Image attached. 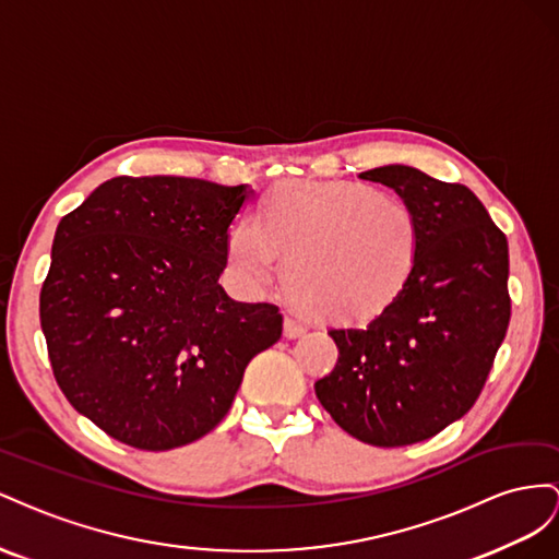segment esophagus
Segmentation results:
<instances>
[{"label":"esophagus","mask_w":559,"mask_h":559,"mask_svg":"<svg viewBox=\"0 0 559 559\" xmlns=\"http://www.w3.org/2000/svg\"><path fill=\"white\" fill-rule=\"evenodd\" d=\"M283 328H285V334H288V337H299V334H305V332H307V323L301 321V318H297L295 313H288V316H285V323H283Z\"/></svg>","instance_id":"esophagus-1"}]
</instances>
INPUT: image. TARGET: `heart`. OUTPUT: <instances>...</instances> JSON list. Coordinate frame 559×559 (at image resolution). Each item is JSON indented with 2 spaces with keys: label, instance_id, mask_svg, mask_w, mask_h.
Here are the masks:
<instances>
[{
  "label": "heart",
  "instance_id": "obj_1",
  "mask_svg": "<svg viewBox=\"0 0 559 559\" xmlns=\"http://www.w3.org/2000/svg\"><path fill=\"white\" fill-rule=\"evenodd\" d=\"M421 227L403 199L356 182H285L262 215L229 234V260L252 290H271L288 262V285L318 318L358 323L405 290Z\"/></svg>",
  "mask_w": 559,
  "mask_h": 559
}]
</instances>
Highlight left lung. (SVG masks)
<instances>
[{"instance_id": "left-lung-1", "label": "left lung", "mask_w": 559, "mask_h": 559, "mask_svg": "<svg viewBox=\"0 0 559 559\" xmlns=\"http://www.w3.org/2000/svg\"><path fill=\"white\" fill-rule=\"evenodd\" d=\"M360 178L412 205L419 258L368 325L330 328L337 365L313 389L348 436L403 448L438 436L480 395L510 323L508 241L464 185L401 164Z\"/></svg>"}]
</instances>
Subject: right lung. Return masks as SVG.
<instances>
[{"label":"right lung","instance_id":"add662e5","mask_svg":"<svg viewBox=\"0 0 559 559\" xmlns=\"http://www.w3.org/2000/svg\"><path fill=\"white\" fill-rule=\"evenodd\" d=\"M246 201V185L119 175L60 219L41 332L60 391L109 438L164 452L211 433L281 340L276 305L217 283Z\"/></svg>","mask_w":559,"mask_h":559}]
</instances>
